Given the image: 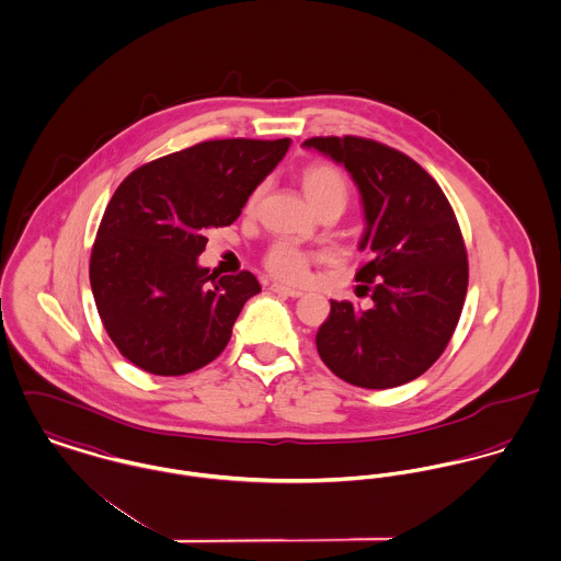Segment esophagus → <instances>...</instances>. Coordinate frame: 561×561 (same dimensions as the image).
<instances>
[{
    "label": "esophagus",
    "mask_w": 561,
    "mask_h": 561,
    "mask_svg": "<svg viewBox=\"0 0 561 561\" xmlns=\"http://www.w3.org/2000/svg\"><path fill=\"white\" fill-rule=\"evenodd\" d=\"M271 290H273V293H277V295H284V297H293V299H299V297H302L301 290L290 288V286H284V284H273V286H271Z\"/></svg>",
    "instance_id": "esophagus-1"
}]
</instances>
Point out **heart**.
<instances>
[{"mask_svg":"<svg viewBox=\"0 0 561 561\" xmlns=\"http://www.w3.org/2000/svg\"><path fill=\"white\" fill-rule=\"evenodd\" d=\"M301 187L307 196V201L313 205V209H320L324 205H337L344 209L345 201H347V181L344 174L340 173L335 167L329 164H311L301 173ZM262 187H259L250 201H248V209L252 211L259 205ZM266 268L279 277V279H288V282H301L307 275V256L301 250H297L290 243H275L264 259Z\"/></svg>","mask_w":561,"mask_h":561,"instance_id":"1","label":"heart"}]
</instances>
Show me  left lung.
Listing matches in <instances>:
<instances>
[{
    "label": "left lung",
    "instance_id": "8db88e82",
    "mask_svg": "<svg viewBox=\"0 0 561 561\" xmlns=\"http://www.w3.org/2000/svg\"><path fill=\"white\" fill-rule=\"evenodd\" d=\"M352 176L365 217L371 307L331 301L316 335L324 365L345 382L392 388L425 374L450 342L468 290L463 237L444 192L412 158L356 136L309 138Z\"/></svg>",
    "mask_w": 561,
    "mask_h": 561
}]
</instances>
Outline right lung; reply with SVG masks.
Wrapping results in <instances>:
<instances>
[{"label":"right lung","mask_w":561,"mask_h":561,"mask_svg":"<svg viewBox=\"0 0 561 561\" xmlns=\"http://www.w3.org/2000/svg\"><path fill=\"white\" fill-rule=\"evenodd\" d=\"M290 138L207 140L128 174L91 250L102 324L136 367L183 376L211 363L259 279L217 277L198 256L207 230L230 226L290 149Z\"/></svg>","instance_id":"add662e5"}]
</instances>
